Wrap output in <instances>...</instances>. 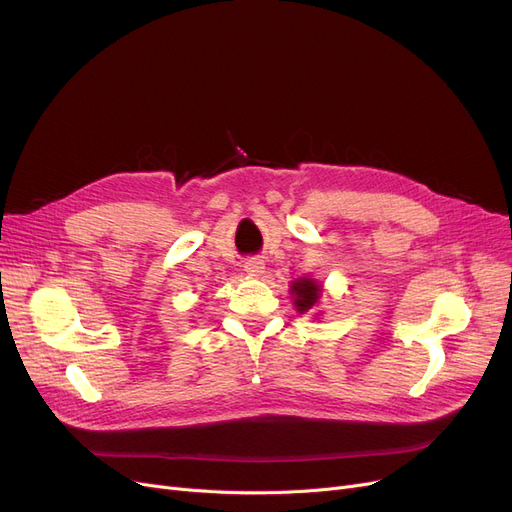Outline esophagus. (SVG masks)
Returning <instances> with one entry per match:
<instances>
[{
	"label": "esophagus",
	"mask_w": 512,
	"mask_h": 512,
	"mask_svg": "<svg viewBox=\"0 0 512 512\" xmlns=\"http://www.w3.org/2000/svg\"><path fill=\"white\" fill-rule=\"evenodd\" d=\"M244 272L249 276L259 278V276H263V272H266V263H263L261 259H249L244 263Z\"/></svg>",
	"instance_id": "1"
}]
</instances>
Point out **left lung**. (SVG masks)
<instances>
[{
    "instance_id": "left-lung-1",
    "label": "left lung",
    "mask_w": 512,
    "mask_h": 512,
    "mask_svg": "<svg viewBox=\"0 0 512 512\" xmlns=\"http://www.w3.org/2000/svg\"><path fill=\"white\" fill-rule=\"evenodd\" d=\"M289 293H291L295 310L299 314H306L318 306V299L323 295V285H318L316 278L301 276L291 282Z\"/></svg>"
}]
</instances>
